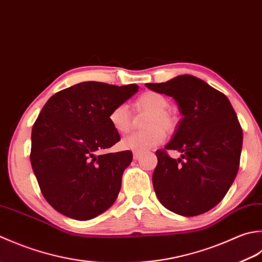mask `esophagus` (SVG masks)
I'll return each instance as SVG.
<instances>
[{"label":"esophagus","mask_w":262,"mask_h":262,"mask_svg":"<svg viewBox=\"0 0 262 262\" xmlns=\"http://www.w3.org/2000/svg\"><path fill=\"white\" fill-rule=\"evenodd\" d=\"M141 157V152H138V151H133V159H135V161H138L139 158Z\"/></svg>","instance_id":"34e87169"}]
</instances>
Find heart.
I'll use <instances>...</instances> for the list:
<instances>
[{
	"instance_id": "obj_1",
	"label": "heart",
	"mask_w": 262,
	"mask_h": 262,
	"mask_svg": "<svg viewBox=\"0 0 262 262\" xmlns=\"http://www.w3.org/2000/svg\"><path fill=\"white\" fill-rule=\"evenodd\" d=\"M168 99L156 92H147L135 100L133 108L138 114L147 113L145 132H137L123 139L122 145L133 151L142 152L161 145L165 139V131L174 130L175 116L167 111ZM108 121L112 127L120 135H126L133 126L132 116L126 105H117L111 111Z\"/></svg>"
}]
</instances>
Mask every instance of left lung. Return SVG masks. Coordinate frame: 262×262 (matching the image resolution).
<instances>
[{"label":"left lung","instance_id":"left-lung-1","mask_svg":"<svg viewBox=\"0 0 262 262\" xmlns=\"http://www.w3.org/2000/svg\"><path fill=\"white\" fill-rule=\"evenodd\" d=\"M146 86L173 97L182 115L165 146L181 157L156 151L154 190L168 210L201 215L220 204L236 178L243 132L235 111L223 93L190 74Z\"/></svg>","mask_w":262,"mask_h":262}]
</instances>
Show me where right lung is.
<instances>
[{"label":"right lung","mask_w":262,"mask_h":262,"mask_svg":"<svg viewBox=\"0 0 262 262\" xmlns=\"http://www.w3.org/2000/svg\"><path fill=\"white\" fill-rule=\"evenodd\" d=\"M137 84L87 81L53 95L31 131L30 163L46 201L62 215L88 221L114 204L130 150L99 155L120 141L108 115Z\"/></svg>","instance_id":"obj_1"}]
</instances>
